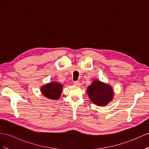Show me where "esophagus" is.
Returning a JSON list of instances; mask_svg holds the SVG:
<instances>
[{"instance_id":"34e87169","label":"esophagus","mask_w":149,"mask_h":149,"mask_svg":"<svg viewBox=\"0 0 149 149\" xmlns=\"http://www.w3.org/2000/svg\"><path fill=\"white\" fill-rule=\"evenodd\" d=\"M74 84L75 86H79L81 85L80 82H79V81H75V82H74Z\"/></svg>"}]
</instances>
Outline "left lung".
I'll list each match as a JSON object with an SVG mask.
<instances>
[{
    "mask_svg": "<svg viewBox=\"0 0 149 149\" xmlns=\"http://www.w3.org/2000/svg\"><path fill=\"white\" fill-rule=\"evenodd\" d=\"M87 93L91 101L98 106H106L113 98L112 87L99 80L93 81L87 88Z\"/></svg>",
    "mask_w": 149,
    "mask_h": 149,
    "instance_id": "obj_1",
    "label": "left lung"
}]
</instances>
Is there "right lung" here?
<instances>
[{
    "label": "right lung",
    "mask_w": 149,
    "mask_h": 149,
    "mask_svg": "<svg viewBox=\"0 0 149 149\" xmlns=\"http://www.w3.org/2000/svg\"><path fill=\"white\" fill-rule=\"evenodd\" d=\"M63 85L58 82H51L47 83L40 87L42 95L48 99L56 100L60 98Z\"/></svg>",
    "instance_id": "add662e5"
}]
</instances>
